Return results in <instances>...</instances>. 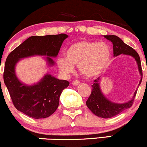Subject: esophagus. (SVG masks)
Instances as JSON below:
<instances>
[{
    "instance_id": "1",
    "label": "esophagus",
    "mask_w": 147,
    "mask_h": 147,
    "mask_svg": "<svg viewBox=\"0 0 147 147\" xmlns=\"http://www.w3.org/2000/svg\"><path fill=\"white\" fill-rule=\"evenodd\" d=\"M80 83V81H78V80H74V81L72 82V85H78Z\"/></svg>"
}]
</instances>
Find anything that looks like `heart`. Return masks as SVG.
<instances>
[{
    "label": "heart",
    "instance_id": "heart-1",
    "mask_svg": "<svg viewBox=\"0 0 147 147\" xmlns=\"http://www.w3.org/2000/svg\"><path fill=\"white\" fill-rule=\"evenodd\" d=\"M65 57H60L57 65L66 75L73 73L74 66L86 78H94L100 74L111 57L110 47L105 42L80 40L72 43L66 49Z\"/></svg>",
    "mask_w": 147,
    "mask_h": 147
}]
</instances>
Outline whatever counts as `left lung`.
I'll list each match as a JSON object with an SVG mask.
<instances>
[{"label":"left lung","mask_w":147,"mask_h":147,"mask_svg":"<svg viewBox=\"0 0 147 147\" xmlns=\"http://www.w3.org/2000/svg\"><path fill=\"white\" fill-rule=\"evenodd\" d=\"M103 37L113 43L114 57H117L121 54H123V55L131 56L136 60L139 73L141 76V79L138 85L139 86L142 80V71L140 56L138 53L133 48L125 44L117 36L103 35ZM100 76L94 80L93 85H92V90L91 94L86 101L87 108L95 115L101 118H111L121 113L123 110L131 108L136 97L137 90L135 92L133 98L128 102L122 103H115L107 98L103 94L100 87Z\"/></svg>","instance_id":"obj_1"}]
</instances>
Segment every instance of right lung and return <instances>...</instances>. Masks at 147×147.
Returning <instances> with one entry per match:
<instances>
[{
  "mask_svg": "<svg viewBox=\"0 0 147 147\" xmlns=\"http://www.w3.org/2000/svg\"><path fill=\"white\" fill-rule=\"evenodd\" d=\"M67 37L65 34L32 36L7 56L3 79L13 104L19 111L32 118L43 119L57 110L60 94L69 82L46 74L37 83L26 85L16 76L15 67L21 59L36 55L44 56L49 67L55 65L52 57H57L62 42Z\"/></svg>",
  "mask_w": 147,
  "mask_h": 147,
  "instance_id": "add662e5",
  "label": "right lung"
}]
</instances>
